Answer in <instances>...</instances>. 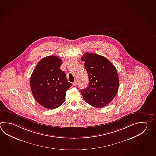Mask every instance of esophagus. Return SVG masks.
I'll use <instances>...</instances> for the list:
<instances>
[{
    "mask_svg": "<svg viewBox=\"0 0 156 156\" xmlns=\"http://www.w3.org/2000/svg\"><path fill=\"white\" fill-rule=\"evenodd\" d=\"M73 85L74 86H76L77 85V81H75L74 83H73Z\"/></svg>",
    "mask_w": 156,
    "mask_h": 156,
    "instance_id": "1",
    "label": "esophagus"
}]
</instances>
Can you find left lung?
I'll return each mask as SVG.
<instances>
[{
    "label": "left lung",
    "instance_id": "8db88e82",
    "mask_svg": "<svg viewBox=\"0 0 156 156\" xmlns=\"http://www.w3.org/2000/svg\"><path fill=\"white\" fill-rule=\"evenodd\" d=\"M88 74L89 86L80 92L87 103L96 108L108 105L119 88V78L115 66L107 58L86 53L81 58Z\"/></svg>",
    "mask_w": 156,
    "mask_h": 156
}]
</instances>
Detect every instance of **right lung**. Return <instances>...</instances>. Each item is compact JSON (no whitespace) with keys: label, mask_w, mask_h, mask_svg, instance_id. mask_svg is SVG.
<instances>
[{"label":"right lung","mask_w":156,"mask_h":156,"mask_svg":"<svg viewBox=\"0 0 156 156\" xmlns=\"http://www.w3.org/2000/svg\"><path fill=\"white\" fill-rule=\"evenodd\" d=\"M62 61L50 55L42 58L36 66L30 77V88L39 105L49 109L61 106L65 101L67 90L72 83L60 67Z\"/></svg>","instance_id":"right-lung-1"}]
</instances>
